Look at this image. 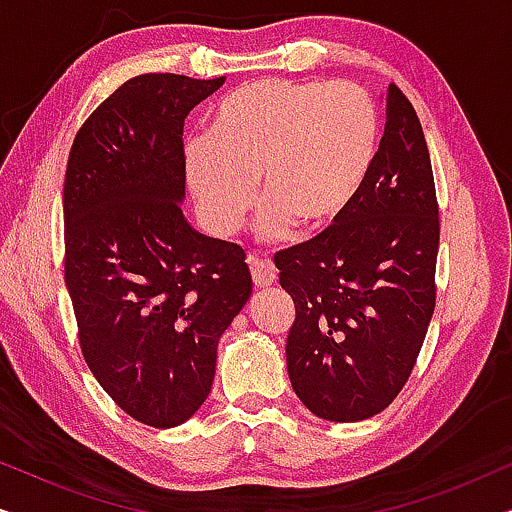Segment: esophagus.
Masks as SVG:
<instances>
[{"label": "esophagus", "instance_id": "1", "mask_svg": "<svg viewBox=\"0 0 512 512\" xmlns=\"http://www.w3.org/2000/svg\"><path fill=\"white\" fill-rule=\"evenodd\" d=\"M247 263H249V270H251V279H254L256 286H261V289H265V286H272L277 282V270L275 265H272L270 261H265V258H258L254 254L247 256Z\"/></svg>", "mask_w": 512, "mask_h": 512}]
</instances>
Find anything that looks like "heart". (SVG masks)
Wrapping results in <instances>:
<instances>
[{
    "label": "heart",
    "mask_w": 512,
    "mask_h": 512,
    "mask_svg": "<svg viewBox=\"0 0 512 512\" xmlns=\"http://www.w3.org/2000/svg\"><path fill=\"white\" fill-rule=\"evenodd\" d=\"M380 118L356 83L270 76L223 97L207 139L186 144V184L214 235L240 230L256 184L268 202L258 221L265 240L307 235L345 219L373 170Z\"/></svg>",
    "instance_id": "1"
}]
</instances>
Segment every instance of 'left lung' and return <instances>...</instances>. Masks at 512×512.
<instances>
[{
	"label": "left lung",
	"mask_w": 512,
	"mask_h": 512,
	"mask_svg": "<svg viewBox=\"0 0 512 512\" xmlns=\"http://www.w3.org/2000/svg\"><path fill=\"white\" fill-rule=\"evenodd\" d=\"M438 202L422 123L389 86L387 125L345 219L279 251L296 321L286 338L293 391L328 422H361L398 396L436 307Z\"/></svg>",
	"instance_id": "left-lung-1"
}]
</instances>
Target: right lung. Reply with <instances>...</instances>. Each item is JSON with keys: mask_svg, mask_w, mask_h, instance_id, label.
Wrapping results in <instances>:
<instances>
[{"mask_svg": "<svg viewBox=\"0 0 512 512\" xmlns=\"http://www.w3.org/2000/svg\"><path fill=\"white\" fill-rule=\"evenodd\" d=\"M223 81H125L67 160L65 282L83 359L118 408L156 429L205 403L219 338L251 296L242 247L198 233L181 212L184 118Z\"/></svg>", "mask_w": 512, "mask_h": 512, "instance_id": "add662e5", "label": "right lung"}]
</instances>
